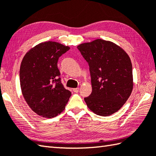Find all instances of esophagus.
Returning a JSON list of instances; mask_svg holds the SVG:
<instances>
[{
    "label": "esophagus",
    "instance_id": "1",
    "mask_svg": "<svg viewBox=\"0 0 156 156\" xmlns=\"http://www.w3.org/2000/svg\"><path fill=\"white\" fill-rule=\"evenodd\" d=\"M79 90H80V88H76L73 89V91L76 92V93H77V92H79Z\"/></svg>",
    "mask_w": 156,
    "mask_h": 156
}]
</instances>
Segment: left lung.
Returning <instances> with one entry per match:
<instances>
[{"label": "left lung", "instance_id": "left-lung-1", "mask_svg": "<svg viewBox=\"0 0 156 156\" xmlns=\"http://www.w3.org/2000/svg\"><path fill=\"white\" fill-rule=\"evenodd\" d=\"M77 48L88 62L92 90L84 98L88 107L98 115L107 117L120 109L133 89L131 59L114 43L98 39Z\"/></svg>", "mask_w": 156, "mask_h": 156}]
</instances>
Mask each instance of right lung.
<instances>
[{
  "instance_id": "right-lung-1",
  "label": "right lung",
  "mask_w": 156,
  "mask_h": 156,
  "mask_svg": "<svg viewBox=\"0 0 156 156\" xmlns=\"http://www.w3.org/2000/svg\"><path fill=\"white\" fill-rule=\"evenodd\" d=\"M69 49L57 42L41 43L22 60L19 78L23 97L35 113L44 117L60 114L71 97L62 83L58 68L59 58Z\"/></svg>"
}]
</instances>
